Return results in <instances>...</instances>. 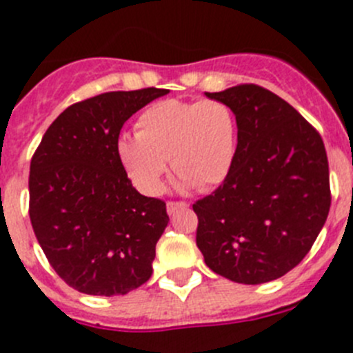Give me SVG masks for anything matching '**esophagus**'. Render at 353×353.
I'll use <instances>...</instances> for the list:
<instances>
[{"instance_id":"esophagus-1","label":"esophagus","mask_w":353,"mask_h":353,"mask_svg":"<svg viewBox=\"0 0 353 353\" xmlns=\"http://www.w3.org/2000/svg\"><path fill=\"white\" fill-rule=\"evenodd\" d=\"M189 205L183 203V201H168L166 208H168V214H174L176 210H183V208H187Z\"/></svg>"}]
</instances>
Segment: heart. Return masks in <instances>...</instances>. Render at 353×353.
<instances>
[{"label": "heart", "instance_id": "b5f03b06", "mask_svg": "<svg viewBox=\"0 0 353 353\" xmlns=\"http://www.w3.org/2000/svg\"><path fill=\"white\" fill-rule=\"evenodd\" d=\"M236 143L232 108L217 99L162 101L136 121V138L117 145L121 164L145 194H159L168 161L183 183L205 191L226 179Z\"/></svg>", "mask_w": 353, "mask_h": 353}]
</instances>
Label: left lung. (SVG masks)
Returning a JSON list of instances; mask_svg holds the SVG:
<instances>
[{
	"mask_svg": "<svg viewBox=\"0 0 353 353\" xmlns=\"http://www.w3.org/2000/svg\"><path fill=\"white\" fill-rule=\"evenodd\" d=\"M205 95L232 108L239 132L224 182L192 205L196 244L230 281H274L304 260L329 215L325 146L297 109L258 84Z\"/></svg>",
	"mask_w": 353,
	"mask_h": 353,
	"instance_id": "8db88e82",
	"label": "left lung"
}]
</instances>
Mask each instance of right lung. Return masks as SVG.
<instances>
[{
	"instance_id": "1",
	"label": "right lung",
	"mask_w": 353,
	"mask_h": 353,
	"mask_svg": "<svg viewBox=\"0 0 353 353\" xmlns=\"http://www.w3.org/2000/svg\"><path fill=\"white\" fill-rule=\"evenodd\" d=\"M170 90L108 92L68 105L30 166V219L56 274L86 295H125L154 272L166 203L132 187L118 157L127 120Z\"/></svg>"
}]
</instances>
